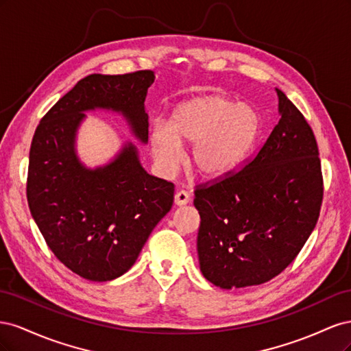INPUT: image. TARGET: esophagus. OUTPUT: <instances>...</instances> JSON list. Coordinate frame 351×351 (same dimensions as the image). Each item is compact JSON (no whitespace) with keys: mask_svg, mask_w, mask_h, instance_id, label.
Instances as JSON below:
<instances>
[{"mask_svg":"<svg viewBox=\"0 0 351 351\" xmlns=\"http://www.w3.org/2000/svg\"><path fill=\"white\" fill-rule=\"evenodd\" d=\"M174 202H176V205H178V206L187 205L189 202H190V196H189V193L186 192V190H178V192L176 193V196H174Z\"/></svg>","mask_w":351,"mask_h":351,"instance_id":"obj_1","label":"esophagus"}]
</instances>
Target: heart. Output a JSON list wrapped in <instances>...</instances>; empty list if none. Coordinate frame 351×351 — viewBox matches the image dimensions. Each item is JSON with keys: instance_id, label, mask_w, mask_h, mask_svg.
Here are the masks:
<instances>
[{"instance_id": "b5f03b06", "label": "heart", "mask_w": 351, "mask_h": 351, "mask_svg": "<svg viewBox=\"0 0 351 351\" xmlns=\"http://www.w3.org/2000/svg\"><path fill=\"white\" fill-rule=\"evenodd\" d=\"M259 129V114L250 105L205 95L178 105L168 127L154 125L149 145L155 161L167 173L182 159L180 145H193L189 158L193 171L204 178H219L244 161Z\"/></svg>"}]
</instances>
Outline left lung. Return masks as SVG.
Instances as JSON below:
<instances>
[{
  "instance_id": "left-lung-1",
  "label": "left lung",
  "mask_w": 351,
  "mask_h": 351,
  "mask_svg": "<svg viewBox=\"0 0 351 351\" xmlns=\"http://www.w3.org/2000/svg\"><path fill=\"white\" fill-rule=\"evenodd\" d=\"M281 119L240 171L197 186L199 267L221 289L259 285L299 254L319 218L324 196L315 134L280 89Z\"/></svg>"
}]
</instances>
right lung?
Here are the masks:
<instances>
[{
	"label": "right lung",
	"instance_id": "add662e5",
	"mask_svg": "<svg viewBox=\"0 0 351 351\" xmlns=\"http://www.w3.org/2000/svg\"><path fill=\"white\" fill-rule=\"evenodd\" d=\"M154 80L151 70L90 74L45 114L32 141L30 214L57 259L89 281H111L133 267L171 209L174 184L147 174L132 142L105 165L86 167L76 151L77 130L88 111H112L146 145L145 99Z\"/></svg>",
	"mask_w": 351,
	"mask_h": 351
}]
</instances>
